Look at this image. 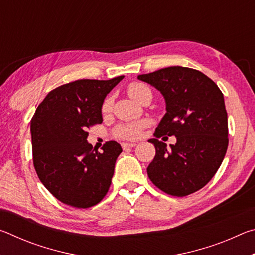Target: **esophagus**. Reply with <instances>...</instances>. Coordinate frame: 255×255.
<instances>
[{
    "instance_id": "obj_1",
    "label": "esophagus",
    "mask_w": 255,
    "mask_h": 255,
    "mask_svg": "<svg viewBox=\"0 0 255 255\" xmlns=\"http://www.w3.org/2000/svg\"><path fill=\"white\" fill-rule=\"evenodd\" d=\"M135 146H136V144H133V143H123V144H122V147H123L124 149L132 148V147H135Z\"/></svg>"
}]
</instances>
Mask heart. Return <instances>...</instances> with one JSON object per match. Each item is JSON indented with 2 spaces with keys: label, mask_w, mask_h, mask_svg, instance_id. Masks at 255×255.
I'll use <instances>...</instances> for the list:
<instances>
[{
  "label": "heart",
  "mask_w": 255,
  "mask_h": 255,
  "mask_svg": "<svg viewBox=\"0 0 255 255\" xmlns=\"http://www.w3.org/2000/svg\"><path fill=\"white\" fill-rule=\"evenodd\" d=\"M146 92H150V90L148 89V86H146L143 83H132L129 85L128 88V94L132 98L133 100L138 101L140 99V97H143ZM112 100L110 98L106 99L105 103L102 106V111L107 112L109 111L110 107H111ZM145 123L139 122L136 124H130V125H122L116 128L115 130V135L118 138H123V139H135V138L139 137L140 135V130L141 128L144 127Z\"/></svg>",
  "instance_id": "obj_1"
}]
</instances>
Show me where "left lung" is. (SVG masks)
Returning <instances> with one entry per match:
<instances>
[{
	"label": "left lung",
	"mask_w": 255,
	"mask_h": 255,
	"mask_svg": "<svg viewBox=\"0 0 255 255\" xmlns=\"http://www.w3.org/2000/svg\"><path fill=\"white\" fill-rule=\"evenodd\" d=\"M138 80L154 86L165 101V115L156 137L175 136L167 147L149 139L156 149L147 167L150 181L172 196H188L209 182L225 157L228 123L221 90L204 73L171 66L141 74Z\"/></svg>",
	"instance_id": "left-lung-1"
}]
</instances>
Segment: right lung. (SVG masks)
I'll list each match as a JSON object with an SVG mask.
<instances>
[{
    "label": "right lung",
    "instance_id": "right-lung-1",
    "mask_svg": "<svg viewBox=\"0 0 255 255\" xmlns=\"http://www.w3.org/2000/svg\"><path fill=\"white\" fill-rule=\"evenodd\" d=\"M124 75L77 80L47 94L30 123L38 178L59 201L76 208L97 205L107 195L123 148L107 141L102 153L89 143L86 129L102 123L103 101Z\"/></svg>",
    "mask_w": 255,
    "mask_h": 255
}]
</instances>
